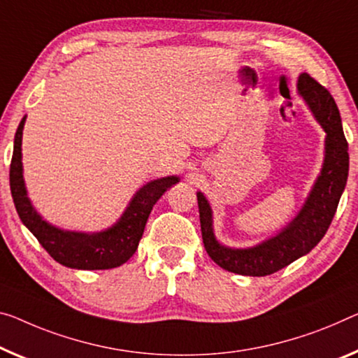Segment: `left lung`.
<instances>
[{
	"instance_id": "8db88e82",
	"label": "left lung",
	"mask_w": 358,
	"mask_h": 358,
	"mask_svg": "<svg viewBox=\"0 0 358 358\" xmlns=\"http://www.w3.org/2000/svg\"><path fill=\"white\" fill-rule=\"evenodd\" d=\"M298 91L327 133L325 160L320 176L298 216L282 232L252 248H227L214 236L210 203L201 192L196 194L205 250L217 266L229 272L248 277H266L278 272L315 248L318 241L325 236L336 213L349 174V145L344 137L339 110L327 87L313 80L309 73L299 75Z\"/></svg>"
}]
</instances>
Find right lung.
I'll return each instance as SVG.
<instances>
[{
	"mask_svg": "<svg viewBox=\"0 0 358 358\" xmlns=\"http://www.w3.org/2000/svg\"><path fill=\"white\" fill-rule=\"evenodd\" d=\"M25 118H22L14 137L13 160L9 169L10 194L20 221L36 236L54 261L70 268L81 271H103L124 264L134 255L144 234L148 214L169 187L178 184V176H168L147 182L136 192L123 216L112 227L97 234L70 232L46 222L27 196L22 174V131Z\"/></svg>",
	"mask_w": 358,
	"mask_h": 358,
	"instance_id": "obj_1",
	"label": "right lung"
}]
</instances>
